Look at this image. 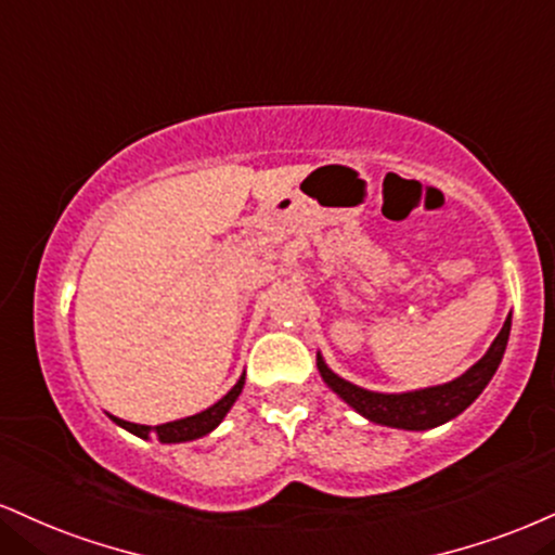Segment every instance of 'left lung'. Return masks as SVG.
Returning a JSON list of instances; mask_svg holds the SVG:
<instances>
[{"label": "left lung", "mask_w": 555, "mask_h": 555, "mask_svg": "<svg viewBox=\"0 0 555 555\" xmlns=\"http://www.w3.org/2000/svg\"><path fill=\"white\" fill-rule=\"evenodd\" d=\"M509 328H512V315L506 318L504 328L499 331V336L493 338L491 349L483 353V359H478L465 375H460L452 383L437 385V387H424V390L413 392H372L364 387H357L346 383L344 377H338L336 372H331L325 366L323 357L318 353V370L323 375L325 383L338 398H344L353 411L362 413L370 422L392 426V429H409V431H422L434 429V426L450 422L457 413H463L468 405L476 400L483 387L491 383L493 372L502 364L506 341H509Z\"/></svg>", "instance_id": "left-lung-1"}]
</instances>
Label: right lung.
I'll use <instances>...</instances> for the list:
<instances>
[{"label":"right lung","instance_id":"add662e5","mask_svg":"<svg viewBox=\"0 0 555 555\" xmlns=\"http://www.w3.org/2000/svg\"><path fill=\"white\" fill-rule=\"evenodd\" d=\"M243 385H245V375L237 379V385L232 387L230 392L222 400H217V403L211 405V409H206L202 413H196V416H185V418H178V422H170V424H159V426H144V424H131V422H124V418H116L111 416L113 422L118 426H124L126 431L137 434V437L142 439H150V434H155L159 442H191V439H198V437H206L211 429H217L219 424H222V418L227 416V411L232 409V403H235L240 392H243Z\"/></svg>","mask_w":555,"mask_h":555}]
</instances>
